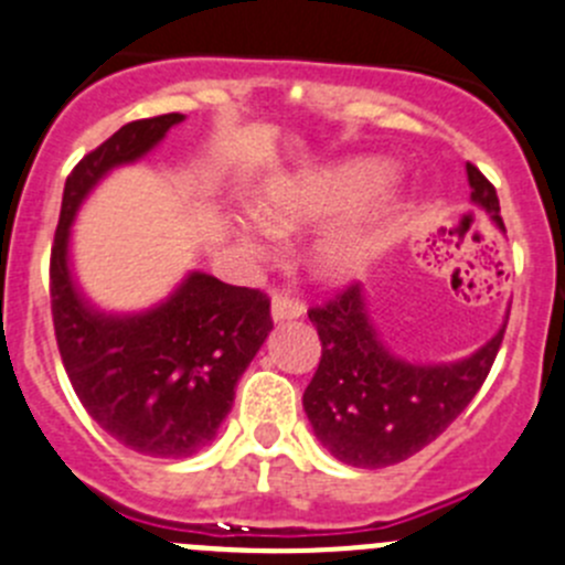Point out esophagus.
Segmentation results:
<instances>
[{
    "mask_svg": "<svg viewBox=\"0 0 565 565\" xmlns=\"http://www.w3.org/2000/svg\"><path fill=\"white\" fill-rule=\"evenodd\" d=\"M305 313V305L299 299L288 297V294H274L271 299V319L274 321H291Z\"/></svg>",
    "mask_w": 565,
    "mask_h": 565,
    "instance_id": "1",
    "label": "esophagus"
}]
</instances>
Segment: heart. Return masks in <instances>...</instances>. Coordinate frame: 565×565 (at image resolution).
Instances as JSON below:
<instances>
[{
	"label": "heart",
	"instance_id": "obj_1",
	"mask_svg": "<svg viewBox=\"0 0 565 565\" xmlns=\"http://www.w3.org/2000/svg\"><path fill=\"white\" fill-rule=\"evenodd\" d=\"M391 177V166L380 158H358L316 180L288 182L263 199L260 213L282 230L324 222L363 205ZM407 218V202L399 191L385 188L354 214L327 224L313 241V263L332 279H352L366 271L380 252L396 238Z\"/></svg>",
	"mask_w": 565,
	"mask_h": 565
}]
</instances>
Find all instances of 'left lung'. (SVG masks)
Instances as JSON below:
<instances>
[{
	"label": "left lung",
	"instance_id": "obj_1",
	"mask_svg": "<svg viewBox=\"0 0 565 565\" xmlns=\"http://www.w3.org/2000/svg\"><path fill=\"white\" fill-rule=\"evenodd\" d=\"M471 205L504 233L497 188L466 163ZM321 360L302 405L321 447L354 469H385L433 444L486 383L504 324L469 358L413 363L388 349L369 313L363 286H349L324 308L310 310Z\"/></svg>",
	"mask_w": 565,
	"mask_h": 565
}]
</instances>
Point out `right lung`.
Here are the masks:
<instances>
[{
    "instance_id": "add662e5",
    "label": "right lung",
    "mask_w": 565,
    "mask_h": 565,
    "mask_svg": "<svg viewBox=\"0 0 565 565\" xmlns=\"http://www.w3.org/2000/svg\"><path fill=\"white\" fill-rule=\"evenodd\" d=\"M180 121L182 113L130 121L74 166L50 268L57 349L88 416L132 452L171 460L191 458L216 438L241 374L274 327L268 299L188 271L152 308L102 310L74 277L72 224L113 169L147 158Z\"/></svg>"
}]
</instances>
